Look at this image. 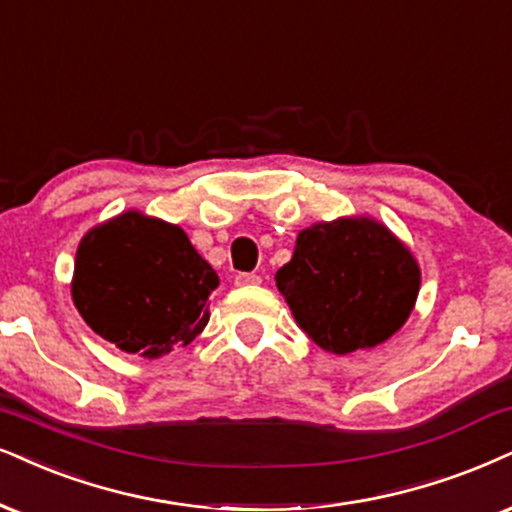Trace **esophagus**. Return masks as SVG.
<instances>
[{
    "instance_id": "esophagus-1",
    "label": "esophagus",
    "mask_w": 512,
    "mask_h": 512,
    "mask_svg": "<svg viewBox=\"0 0 512 512\" xmlns=\"http://www.w3.org/2000/svg\"><path fill=\"white\" fill-rule=\"evenodd\" d=\"M260 281L262 278L255 271H243V274L236 276V286H257Z\"/></svg>"
}]
</instances>
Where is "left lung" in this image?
<instances>
[{"instance_id": "8db88e82", "label": "left lung", "mask_w": 512, "mask_h": 512, "mask_svg": "<svg viewBox=\"0 0 512 512\" xmlns=\"http://www.w3.org/2000/svg\"><path fill=\"white\" fill-rule=\"evenodd\" d=\"M276 286L316 345L333 354L375 347L409 319L420 269L409 250L373 219L314 224L297 236Z\"/></svg>"}]
</instances>
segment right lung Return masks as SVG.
I'll return each instance as SVG.
<instances>
[{"instance_id":"1","label":"right lung","mask_w":512,"mask_h":512,"mask_svg":"<svg viewBox=\"0 0 512 512\" xmlns=\"http://www.w3.org/2000/svg\"><path fill=\"white\" fill-rule=\"evenodd\" d=\"M217 286V271L179 226L139 212L96 226L77 248V312L127 354L155 359L189 345L208 326Z\"/></svg>"}]
</instances>
